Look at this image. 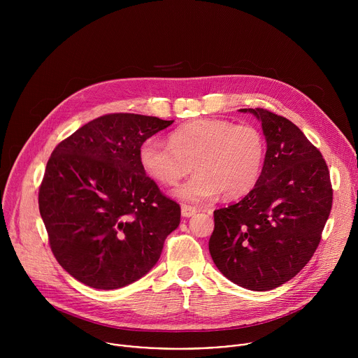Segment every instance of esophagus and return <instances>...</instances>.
I'll use <instances>...</instances> for the list:
<instances>
[{
	"instance_id": "34e87169",
	"label": "esophagus",
	"mask_w": 358,
	"mask_h": 358,
	"mask_svg": "<svg viewBox=\"0 0 358 358\" xmlns=\"http://www.w3.org/2000/svg\"><path fill=\"white\" fill-rule=\"evenodd\" d=\"M196 211H198V210H196L195 207H191V206H182V207H181V214H182V217H185V218H189V217L195 215Z\"/></svg>"
}]
</instances>
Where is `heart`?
<instances>
[{"instance_id":"obj_1","label":"heart","mask_w":358,"mask_h":358,"mask_svg":"<svg viewBox=\"0 0 358 358\" xmlns=\"http://www.w3.org/2000/svg\"><path fill=\"white\" fill-rule=\"evenodd\" d=\"M145 173L163 185H174L194 167L195 173L174 191L188 202L222 192L227 199L248 195L258 184L265 162V140L249 124L199 119L170 134V144L148 138L140 151Z\"/></svg>"}]
</instances>
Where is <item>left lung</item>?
<instances>
[{
    "label": "left lung",
    "instance_id": "1",
    "mask_svg": "<svg viewBox=\"0 0 358 358\" xmlns=\"http://www.w3.org/2000/svg\"><path fill=\"white\" fill-rule=\"evenodd\" d=\"M239 112L262 123L265 163L257 187L214 211L210 253L231 282L265 292L312 259L331 211L333 188L322 152L296 124L266 109Z\"/></svg>",
    "mask_w": 358,
    "mask_h": 358
}]
</instances>
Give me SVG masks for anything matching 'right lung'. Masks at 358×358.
I'll use <instances>...</instances> for the list:
<instances>
[{
  "label": "right lung",
  "mask_w": 358,
  "mask_h": 358,
  "mask_svg": "<svg viewBox=\"0 0 358 358\" xmlns=\"http://www.w3.org/2000/svg\"><path fill=\"white\" fill-rule=\"evenodd\" d=\"M173 122L100 116L50 155L39 213L57 261L86 286L112 290L143 278L180 225V206L145 176L140 159L143 143Z\"/></svg>",
  "instance_id": "add662e5"
}]
</instances>
